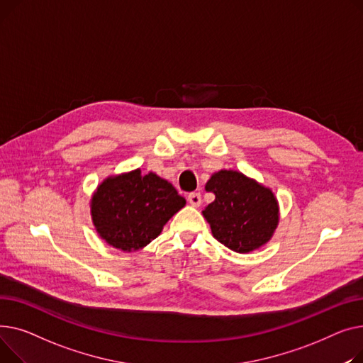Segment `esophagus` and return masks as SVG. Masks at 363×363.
<instances>
[{"label": "esophagus", "instance_id": "34e87169", "mask_svg": "<svg viewBox=\"0 0 363 363\" xmlns=\"http://www.w3.org/2000/svg\"><path fill=\"white\" fill-rule=\"evenodd\" d=\"M187 201L191 206H199L202 202L201 194H198V191H191V194H189V196H187Z\"/></svg>", "mask_w": 363, "mask_h": 363}]
</instances>
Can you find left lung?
<instances>
[{"label":"left lung","mask_w":363,"mask_h":363,"mask_svg":"<svg viewBox=\"0 0 363 363\" xmlns=\"http://www.w3.org/2000/svg\"><path fill=\"white\" fill-rule=\"evenodd\" d=\"M206 191L216 195L202 214L212 236L238 253L264 246L279 225V202L272 190L234 169H221L211 176Z\"/></svg>","instance_id":"obj_1"}]
</instances>
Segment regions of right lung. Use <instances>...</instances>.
I'll return each instance as SVG.
<instances>
[{"mask_svg": "<svg viewBox=\"0 0 363 363\" xmlns=\"http://www.w3.org/2000/svg\"><path fill=\"white\" fill-rule=\"evenodd\" d=\"M186 205L172 183L140 169L106 177L94 191L95 230L110 246L135 252L157 239L167 221Z\"/></svg>", "mask_w": 363, "mask_h": 363, "instance_id": "add662e5", "label": "right lung"}]
</instances>
